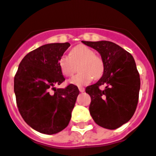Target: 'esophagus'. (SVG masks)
I'll list each match as a JSON object with an SVG mask.
<instances>
[{"label": "esophagus", "instance_id": "obj_1", "mask_svg": "<svg viewBox=\"0 0 156 156\" xmlns=\"http://www.w3.org/2000/svg\"><path fill=\"white\" fill-rule=\"evenodd\" d=\"M78 90H79L81 93H83L85 91V89L83 87H78Z\"/></svg>", "mask_w": 156, "mask_h": 156}]
</instances>
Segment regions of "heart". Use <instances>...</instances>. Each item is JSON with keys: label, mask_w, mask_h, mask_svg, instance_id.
<instances>
[{"label": "heart", "mask_w": 156, "mask_h": 156, "mask_svg": "<svg viewBox=\"0 0 156 156\" xmlns=\"http://www.w3.org/2000/svg\"><path fill=\"white\" fill-rule=\"evenodd\" d=\"M78 65V74L74 76L69 82L78 86L88 85L93 78L99 79L103 75L105 63L102 58L95 54L92 48L80 44L70 50L69 56L63 55L59 58L58 66L62 74L70 77L76 70Z\"/></svg>", "instance_id": "heart-1"}]
</instances>
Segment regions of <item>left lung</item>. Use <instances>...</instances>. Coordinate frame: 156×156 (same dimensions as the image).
I'll return each mask as SVG.
<instances>
[{"label":"left lung","mask_w":156,"mask_h":156,"mask_svg":"<svg viewBox=\"0 0 156 156\" xmlns=\"http://www.w3.org/2000/svg\"><path fill=\"white\" fill-rule=\"evenodd\" d=\"M82 42L99 52L105 63L102 77L86 88L90 115L99 126L117 129L133 117L138 104L140 78L134 58L112 42ZM101 85L106 88L101 90Z\"/></svg>","instance_id":"8db88e82"}]
</instances>
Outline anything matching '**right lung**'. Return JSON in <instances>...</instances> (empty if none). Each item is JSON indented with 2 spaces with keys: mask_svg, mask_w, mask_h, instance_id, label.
I'll list each match as a JSON object with an SVG mask.
<instances>
[{
  "mask_svg": "<svg viewBox=\"0 0 156 156\" xmlns=\"http://www.w3.org/2000/svg\"><path fill=\"white\" fill-rule=\"evenodd\" d=\"M70 46L69 43L48 44L29 52L20 63L14 78L20 113L39 133H59L71 118L78 88L73 84L64 89L55 87L65 81L58 61Z\"/></svg>",
  "mask_w": 156,
  "mask_h": 156,
  "instance_id": "1",
  "label": "right lung"
}]
</instances>
